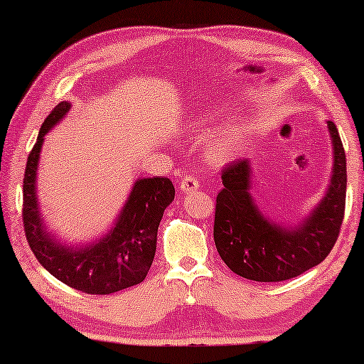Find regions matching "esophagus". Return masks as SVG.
Wrapping results in <instances>:
<instances>
[{
    "label": "esophagus",
    "instance_id": "obj_1",
    "mask_svg": "<svg viewBox=\"0 0 364 364\" xmlns=\"http://www.w3.org/2000/svg\"><path fill=\"white\" fill-rule=\"evenodd\" d=\"M178 186H181V191L183 193H192L198 188V182H197V178H193L191 176H183Z\"/></svg>",
    "mask_w": 364,
    "mask_h": 364
}]
</instances>
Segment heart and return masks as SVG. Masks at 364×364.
I'll use <instances>...</instances> for the list:
<instances>
[{
	"label": "heart",
	"mask_w": 364,
	"mask_h": 364,
	"mask_svg": "<svg viewBox=\"0 0 364 364\" xmlns=\"http://www.w3.org/2000/svg\"><path fill=\"white\" fill-rule=\"evenodd\" d=\"M250 126L247 124H233L212 134L205 144V159L213 166H222L237 157L247 146L250 137Z\"/></svg>",
	"instance_id": "heart-1"
}]
</instances>
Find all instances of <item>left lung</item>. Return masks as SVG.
<instances>
[{"label": "left lung", "mask_w": 364, "mask_h": 364, "mask_svg": "<svg viewBox=\"0 0 364 364\" xmlns=\"http://www.w3.org/2000/svg\"><path fill=\"white\" fill-rule=\"evenodd\" d=\"M328 131L335 156L330 187L296 228L272 223L258 210L250 196L252 167L247 159L222 171L213 240L233 273L253 282L290 280L321 263L335 247L345 217L346 156L335 122L328 121Z\"/></svg>", "instance_id": "8db88e82"}]
</instances>
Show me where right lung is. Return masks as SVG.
I'll return each mask as SVG.
<instances>
[{"instance_id": "1", "label": "right lung", "mask_w": 364, "mask_h": 364, "mask_svg": "<svg viewBox=\"0 0 364 364\" xmlns=\"http://www.w3.org/2000/svg\"><path fill=\"white\" fill-rule=\"evenodd\" d=\"M71 104L59 102L44 119L28 156L23 178V225L38 262L68 287L87 295H111L144 282L152 265L159 223L176 197L171 178H137L116 225L86 247H66L46 232L36 200V171L44 136L66 116Z\"/></svg>"}]
</instances>
